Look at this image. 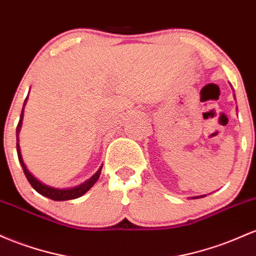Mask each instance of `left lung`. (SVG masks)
I'll return each instance as SVG.
<instances>
[{
  "label": "left lung",
  "instance_id": "obj_1",
  "mask_svg": "<svg viewBox=\"0 0 256 256\" xmlns=\"http://www.w3.org/2000/svg\"><path fill=\"white\" fill-rule=\"evenodd\" d=\"M200 197H203V196H200ZM197 198H198V197H197Z\"/></svg>",
  "mask_w": 256,
  "mask_h": 256
}]
</instances>
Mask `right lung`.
<instances>
[{"mask_svg": "<svg viewBox=\"0 0 256 256\" xmlns=\"http://www.w3.org/2000/svg\"><path fill=\"white\" fill-rule=\"evenodd\" d=\"M26 100H28V96H26V99H25V102H24V106H25V102H26ZM22 116H24V108H22V114H20L19 123H18V126H16V152H18V158H19L20 164H22V170H24L25 176H26V179L28 180V182H30V185L32 186V188H35V190L38 192L40 194H42V196H44V197L50 198V200H74V198H78V197L83 196V194H84L86 192L90 190L92 186H93L94 184L96 182V180L99 179L100 173H102V166H100L99 170H98L96 173L90 178V179H88L87 182H84L83 184H81V185L76 186V188H52V186H48V185H46V184L41 182L38 179H36V178L34 176V175L31 174L30 172L28 170L26 166H25L24 160H22V152H20L19 132H20V128H22Z\"/></svg>", "mask_w": 256, "mask_h": 256, "instance_id": "right-lung-1", "label": "right lung"}]
</instances>
